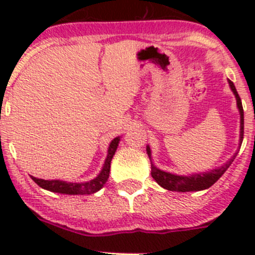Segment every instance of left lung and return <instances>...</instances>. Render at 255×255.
<instances>
[{"mask_svg":"<svg viewBox=\"0 0 255 255\" xmlns=\"http://www.w3.org/2000/svg\"><path fill=\"white\" fill-rule=\"evenodd\" d=\"M229 84L231 87V91L234 92L236 97V102H238L239 111H240V143H243V138H244V110H243L242 100L239 97L236 88L231 80H229ZM147 153L150 157V149L147 147ZM238 154V153H236ZM236 154L233 158L230 159L226 164H224L222 167L217 168V170H212L211 172L206 173H198V175H191V176H177V175H172V173L164 172V171L158 170L152 164V177L158 182L162 188L167 189L171 191H197V190H204L212 186L220 179L227 168L230 167V164L233 163L235 159Z\"/></svg>","mask_w":255,"mask_h":255,"instance_id":"1","label":"left lung"}]
</instances>
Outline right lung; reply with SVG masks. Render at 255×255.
Here are the masks:
<instances>
[{
    "mask_svg": "<svg viewBox=\"0 0 255 255\" xmlns=\"http://www.w3.org/2000/svg\"><path fill=\"white\" fill-rule=\"evenodd\" d=\"M120 138H115L111 141L110 147H108V154L106 158L105 166H103L102 171L98 176L92 181L82 182V184H73V182H65L60 181V180H43L37 179V177H31L37 182L40 188L46 189V190L53 191V193H61V194H70V195H84V194H92L96 191L100 190L107 181L108 176H110V167H111V161L114 157L115 152L117 149Z\"/></svg>",
    "mask_w": 255,
    "mask_h": 255,
    "instance_id": "right-lung-1",
    "label": "right lung"
}]
</instances>
